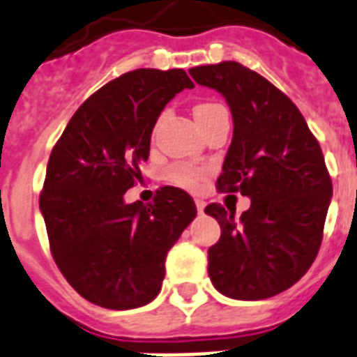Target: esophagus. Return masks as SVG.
Instances as JSON below:
<instances>
[{
	"instance_id": "obj_1",
	"label": "esophagus",
	"mask_w": 357,
	"mask_h": 357,
	"mask_svg": "<svg viewBox=\"0 0 357 357\" xmlns=\"http://www.w3.org/2000/svg\"><path fill=\"white\" fill-rule=\"evenodd\" d=\"M195 207H197V211H199V213H203V211H205V207H207V203H205L203 199H195Z\"/></svg>"
}]
</instances>
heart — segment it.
I'll return each mask as SVG.
<instances>
[{
  "mask_svg": "<svg viewBox=\"0 0 357 357\" xmlns=\"http://www.w3.org/2000/svg\"><path fill=\"white\" fill-rule=\"evenodd\" d=\"M220 111H226V109L222 105H218V103H199V105L194 107L195 122L201 126L203 122H207L208 118L214 116V114ZM167 176L169 181L175 182L176 186L195 190L199 188L201 181H203V176H205V169L194 167V165H190V163H175V165L169 167Z\"/></svg>",
  "mask_w": 357,
  "mask_h": 357,
  "instance_id": "obj_1",
  "label": "heart"
}]
</instances>
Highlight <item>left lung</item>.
Listing matches in <instances>:
<instances>
[{"label": "left lung", "instance_id": "left-lung-1", "mask_svg": "<svg viewBox=\"0 0 357 357\" xmlns=\"http://www.w3.org/2000/svg\"><path fill=\"white\" fill-rule=\"evenodd\" d=\"M190 75L222 93L233 116L216 188L250 197L239 218L220 203L205 208L222 227L208 248V277L231 299L277 296L309 271L320 250L333 194L320 144L294 101L248 67L222 61L192 67Z\"/></svg>", "mask_w": 357, "mask_h": 357}]
</instances>
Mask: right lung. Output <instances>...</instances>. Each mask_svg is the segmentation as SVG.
Returning <instances> with one entry per match:
<instances>
[{
	"label": "right lung",
	"mask_w": 357,
	"mask_h": 357,
	"mask_svg": "<svg viewBox=\"0 0 357 357\" xmlns=\"http://www.w3.org/2000/svg\"><path fill=\"white\" fill-rule=\"evenodd\" d=\"M184 88L182 69H135L77 109L48 158L39 208L58 269L105 309L143 307L162 290L165 256L195 218L184 190L162 186L149 205L126 203L141 181L160 112Z\"/></svg>",
	"instance_id": "add662e5"
}]
</instances>
